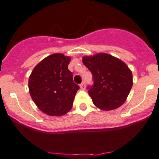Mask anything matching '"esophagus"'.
<instances>
[{"instance_id":"1","label":"esophagus","mask_w":159,"mask_h":159,"mask_svg":"<svg viewBox=\"0 0 159 159\" xmlns=\"http://www.w3.org/2000/svg\"><path fill=\"white\" fill-rule=\"evenodd\" d=\"M80 88H81V89H85V83H84V81H83L81 84H80Z\"/></svg>"}]
</instances>
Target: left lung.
Listing matches in <instances>:
<instances>
[{
	"instance_id": "8db88e82",
	"label": "left lung",
	"mask_w": 159,
	"mask_h": 159,
	"mask_svg": "<svg viewBox=\"0 0 159 159\" xmlns=\"http://www.w3.org/2000/svg\"><path fill=\"white\" fill-rule=\"evenodd\" d=\"M82 62L93 75V84L88 86V93L93 103L103 111L122 105L133 86L132 71L127 65L107 53L84 56Z\"/></svg>"
}]
</instances>
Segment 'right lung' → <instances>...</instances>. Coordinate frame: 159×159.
<instances>
[{"mask_svg":"<svg viewBox=\"0 0 159 159\" xmlns=\"http://www.w3.org/2000/svg\"><path fill=\"white\" fill-rule=\"evenodd\" d=\"M70 57L56 53L41 60L29 78V91L38 107L50 116H62L71 109L79 86L68 70Z\"/></svg>","mask_w":159,"mask_h":159,"instance_id":"add662e5","label":"right lung"}]
</instances>
